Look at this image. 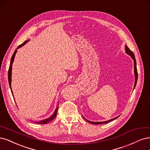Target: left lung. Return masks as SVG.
I'll return each instance as SVG.
<instances>
[{
  "instance_id": "8db88e82",
  "label": "left lung",
  "mask_w": 150,
  "mask_h": 150,
  "mask_svg": "<svg viewBox=\"0 0 150 150\" xmlns=\"http://www.w3.org/2000/svg\"><path fill=\"white\" fill-rule=\"evenodd\" d=\"M125 49H126V52L127 53V54H128V55H129L130 56L132 57V59H133V60H134V75H135V81H134V88L135 86H136V85H137V80H138V71H137V68L136 59H135V57H134V54H133V52L131 50H130L127 46L125 47ZM118 117H119V116H118ZM118 117H116V118H113V119H112V120H108V121H107V122H90V121H89V120H86L83 117L86 121H87V122H88V123H91V124H94V125H98V124H105V123H107L111 122V121H112V120H115V119H117Z\"/></svg>"
}]
</instances>
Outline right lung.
Segmentation results:
<instances>
[{
    "label": "right lung",
    "mask_w": 150,
    "mask_h": 150,
    "mask_svg": "<svg viewBox=\"0 0 150 150\" xmlns=\"http://www.w3.org/2000/svg\"><path fill=\"white\" fill-rule=\"evenodd\" d=\"M28 42L27 41H25L23 43H22V44H21L20 45H19L17 49H18V48H20L21 47H22L23 45H25V43ZM17 52V49L15 50V52H14L13 54L12 55V58H11V64H10V66H9V69H8V83H9V85H10V88L11 89V75H12V65L13 64V60H14V57H15V55H16V54ZM12 94H13L12 93ZM58 108H59V105H58V107H57V108L55 109V112H54V113L50 117H49V118H47V119H45V120H41L40 121V122H35V123H37V124H47V123H49L52 120H54L57 116V110H58Z\"/></svg>",
    "instance_id": "right-lung-1"
}]
</instances>
